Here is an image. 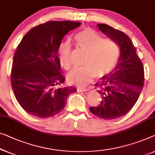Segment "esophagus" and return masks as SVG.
<instances>
[{
  "label": "esophagus",
  "instance_id": "1",
  "mask_svg": "<svg viewBox=\"0 0 155 155\" xmlns=\"http://www.w3.org/2000/svg\"><path fill=\"white\" fill-rule=\"evenodd\" d=\"M89 89L87 88H82V87H78L77 91L78 92H83V91H88Z\"/></svg>",
  "mask_w": 155,
  "mask_h": 155
}]
</instances>
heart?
Segmentation results:
<instances>
[{
    "label": "heart",
    "mask_w": 155,
    "mask_h": 155,
    "mask_svg": "<svg viewBox=\"0 0 155 155\" xmlns=\"http://www.w3.org/2000/svg\"><path fill=\"white\" fill-rule=\"evenodd\" d=\"M79 49L85 52L82 68H76L68 74L67 80L72 84L84 86L92 81L94 77L101 78L113 68L117 61L120 49L110 39H104L93 29L87 28L75 35ZM61 66L66 70L71 66V45L62 42L58 48Z\"/></svg>",
    "instance_id": "1"
}]
</instances>
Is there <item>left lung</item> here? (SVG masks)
<instances>
[{
  "label": "left lung",
  "mask_w": 155,
  "mask_h": 155,
  "mask_svg": "<svg viewBox=\"0 0 155 155\" xmlns=\"http://www.w3.org/2000/svg\"><path fill=\"white\" fill-rule=\"evenodd\" d=\"M98 28L120 48V55L115 68L101 78L95 88L101 101L89 110L104 120H114L124 116L137 101L144 86V68L136 48L124 32L104 24Z\"/></svg>",
  "instance_id": "left-lung-1"
}]
</instances>
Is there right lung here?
Returning <instances> with one entry per match:
<instances>
[{"label":"right lung","mask_w":155,"mask_h":155,"mask_svg":"<svg viewBox=\"0 0 155 155\" xmlns=\"http://www.w3.org/2000/svg\"><path fill=\"white\" fill-rule=\"evenodd\" d=\"M80 22L51 21L28 31L17 46L11 71V85L19 104L40 118L57 115L65 107L75 87H62L58 48L65 35Z\"/></svg>","instance_id":"add662e5"}]
</instances>
